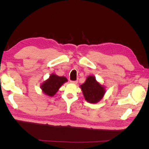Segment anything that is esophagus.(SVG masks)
<instances>
[{
    "mask_svg": "<svg viewBox=\"0 0 149 149\" xmlns=\"http://www.w3.org/2000/svg\"><path fill=\"white\" fill-rule=\"evenodd\" d=\"M70 83H72V84H76L78 83V81H71Z\"/></svg>",
    "mask_w": 149,
    "mask_h": 149,
    "instance_id": "obj_1",
    "label": "esophagus"
}]
</instances>
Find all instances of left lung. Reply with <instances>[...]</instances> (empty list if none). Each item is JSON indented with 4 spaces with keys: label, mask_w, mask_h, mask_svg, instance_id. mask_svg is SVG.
I'll use <instances>...</instances> for the list:
<instances>
[{
    "label": "left lung",
    "mask_w": 149,
    "mask_h": 149,
    "mask_svg": "<svg viewBox=\"0 0 149 149\" xmlns=\"http://www.w3.org/2000/svg\"><path fill=\"white\" fill-rule=\"evenodd\" d=\"M80 88L85 100L91 104L100 101L106 92V86L98 82L94 76H88Z\"/></svg>",
    "instance_id": "1"
}]
</instances>
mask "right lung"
Wrapping results in <instances>:
<instances>
[{
    "instance_id": "right-lung-1",
    "label": "right lung",
    "mask_w": 149,
    "mask_h": 149,
    "mask_svg": "<svg viewBox=\"0 0 149 149\" xmlns=\"http://www.w3.org/2000/svg\"><path fill=\"white\" fill-rule=\"evenodd\" d=\"M68 81L65 76H58L56 74H51L49 77L40 86L42 92L47 96L52 97L57 93L61 86Z\"/></svg>"
}]
</instances>
